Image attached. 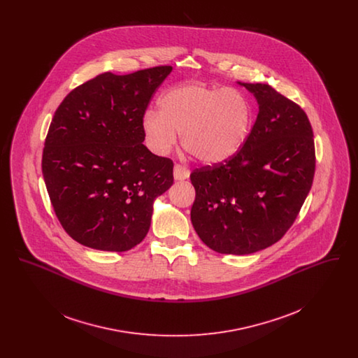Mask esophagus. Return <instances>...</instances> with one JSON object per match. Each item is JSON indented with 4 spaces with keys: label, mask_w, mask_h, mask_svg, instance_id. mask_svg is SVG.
Instances as JSON below:
<instances>
[{
    "label": "esophagus",
    "mask_w": 358,
    "mask_h": 358,
    "mask_svg": "<svg viewBox=\"0 0 358 358\" xmlns=\"http://www.w3.org/2000/svg\"><path fill=\"white\" fill-rule=\"evenodd\" d=\"M189 174L190 173L185 166H182L180 164L174 165V178L176 180H187V178H189Z\"/></svg>",
    "instance_id": "obj_1"
}]
</instances>
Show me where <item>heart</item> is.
<instances>
[{
	"mask_svg": "<svg viewBox=\"0 0 358 358\" xmlns=\"http://www.w3.org/2000/svg\"><path fill=\"white\" fill-rule=\"evenodd\" d=\"M158 111H148L142 130L154 153H171L181 136L187 153L206 165L220 164L238 153L251 127V106L236 88L201 83L165 92Z\"/></svg>",
	"mask_w": 358,
	"mask_h": 358,
	"instance_id": "obj_1",
	"label": "heart"
}]
</instances>
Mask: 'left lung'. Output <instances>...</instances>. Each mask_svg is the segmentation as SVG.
Masks as SVG:
<instances>
[{
    "label": "left lung",
    "mask_w": 358,
    "mask_h": 358,
    "mask_svg": "<svg viewBox=\"0 0 358 358\" xmlns=\"http://www.w3.org/2000/svg\"><path fill=\"white\" fill-rule=\"evenodd\" d=\"M259 113L243 148L229 159L194 169L190 219L205 244L248 255L279 241L313 185L315 148L306 113L271 85L240 83Z\"/></svg>",
    "instance_id": "8db88e82"
}]
</instances>
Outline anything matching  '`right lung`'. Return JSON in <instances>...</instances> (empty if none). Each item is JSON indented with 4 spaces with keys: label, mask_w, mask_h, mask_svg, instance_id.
Returning a JSON list of instances; mask_svg holds the SVG:
<instances>
[{
    "label": "right lung",
    "mask_w": 358,
    "mask_h": 358,
    "mask_svg": "<svg viewBox=\"0 0 358 358\" xmlns=\"http://www.w3.org/2000/svg\"><path fill=\"white\" fill-rule=\"evenodd\" d=\"M171 66L104 72L72 90L52 118L43 176L71 238L101 251H129L149 232L153 201L173 184V161L142 142V120Z\"/></svg>",
    "instance_id": "obj_1"
}]
</instances>
